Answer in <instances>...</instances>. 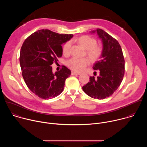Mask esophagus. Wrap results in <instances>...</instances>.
Segmentation results:
<instances>
[{
	"label": "esophagus",
	"instance_id": "34e87169",
	"mask_svg": "<svg viewBox=\"0 0 147 147\" xmlns=\"http://www.w3.org/2000/svg\"><path fill=\"white\" fill-rule=\"evenodd\" d=\"M71 75H80V73H77L72 71V72H71Z\"/></svg>",
	"mask_w": 147,
	"mask_h": 147
}]
</instances>
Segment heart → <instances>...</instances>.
<instances>
[{
  "instance_id": "1",
  "label": "heart",
  "mask_w": 147,
  "mask_h": 147,
  "mask_svg": "<svg viewBox=\"0 0 147 147\" xmlns=\"http://www.w3.org/2000/svg\"><path fill=\"white\" fill-rule=\"evenodd\" d=\"M77 42L86 50V55L90 61L94 63L98 61L102 56L103 49L100 46L96 45V40L91 36L84 35L77 39ZM71 42L69 40L63 46V53L65 55L70 53ZM88 60L86 58L78 59L73 57L68 61L67 65L69 68L76 72H81L88 65Z\"/></svg>"
}]
</instances>
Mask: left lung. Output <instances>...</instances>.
<instances>
[{
	"mask_svg": "<svg viewBox=\"0 0 147 147\" xmlns=\"http://www.w3.org/2000/svg\"><path fill=\"white\" fill-rule=\"evenodd\" d=\"M91 32H96L101 39L103 52L100 60L93 66L94 70L99 71V76L90 77L82 90L91 98L103 99L112 95L120 86L124 74V59L116 39L99 28Z\"/></svg>",
	"mask_w": 147,
	"mask_h": 147,
	"instance_id": "obj_1",
	"label": "left lung"
}]
</instances>
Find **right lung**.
<instances>
[{"label": "right lung", "mask_w": 147, "mask_h": 147, "mask_svg": "<svg viewBox=\"0 0 147 147\" xmlns=\"http://www.w3.org/2000/svg\"><path fill=\"white\" fill-rule=\"evenodd\" d=\"M73 36V34L40 30L24 42L20 56L23 77L28 88L39 98H53L63 91L71 71L63 66L60 71L53 73L51 66L62 56L61 45Z\"/></svg>", "instance_id": "obj_1"}]
</instances>
